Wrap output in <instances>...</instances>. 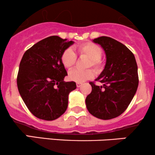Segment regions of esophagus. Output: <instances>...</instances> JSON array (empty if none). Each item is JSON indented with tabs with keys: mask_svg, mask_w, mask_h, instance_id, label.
I'll list each match as a JSON object with an SVG mask.
<instances>
[{
	"mask_svg": "<svg viewBox=\"0 0 155 155\" xmlns=\"http://www.w3.org/2000/svg\"><path fill=\"white\" fill-rule=\"evenodd\" d=\"M81 85H82V84H81V83H79V82L76 83V87H80Z\"/></svg>",
	"mask_w": 155,
	"mask_h": 155,
	"instance_id": "obj_1",
	"label": "esophagus"
}]
</instances>
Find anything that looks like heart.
Segmentation results:
<instances>
[{
	"label": "heart",
	"mask_w": 155,
	"mask_h": 155,
	"mask_svg": "<svg viewBox=\"0 0 155 155\" xmlns=\"http://www.w3.org/2000/svg\"><path fill=\"white\" fill-rule=\"evenodd\" d=\"M76 52L79 56H85L89 58L87 68L92 67L97 72L102 71L104 68V60L102 58V49L97 44L92 42H86L76 47ZM61 63L67 69H71L75 65L76 55L71 49H66L62 53ZM95 72L92 69L80 71L77 69L71 71L68 73V79L75 82H83L94 77Z\"/></svg>",
	"instance_id": "heart-1"
}]
</instances>
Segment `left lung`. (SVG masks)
Instances as JSON below:
<instances>
[{
  "instance_id": "8db88e82",
  "label": "left lung",
  "mask_w": 155,
  "mask_h": 155,
  "mask_svg": "<svg viewBox=\"0 0 155 155\" xmlns=\"http://www.w3.org/2000/svg\"><path fill=\"white\" fill-rule=\"evenodd\" d=\"M101 45L106 55L104 70L95 81H90L92 92L87 96V108L94 117L111 120L127 109L138 86V66L134 54L115 39L101 36L93 40Z\"/></svg>"
}]
</instances>
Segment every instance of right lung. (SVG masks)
Listing matches in <instances>:
<instances>
[{"label":"right lung","instance_id":"right-lung-1","mask_svg":"<svg viewBox=\"0 0 155 155\" xmlns=\"http://www.w3.org/2000/svg\"><path fill=\"white\" fill-rule=\"evenodd\" d=\"M73 44L72 41L52 35L34 44L23 55L17 87L26 106L37 118L51 121L66 111L68 94L76 84L63 81L68 74L60 58Z\"/></svg>","mask_w":155,"mask_h":155}]
</instances>
